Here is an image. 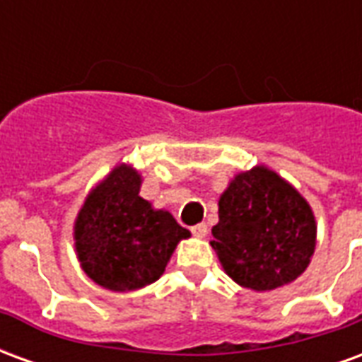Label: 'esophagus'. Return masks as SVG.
Masks as SVG:
<instances>
[{"instance_id": "34e87169", "label": "esophagus", "mask_w": 362, "mask_h": 362, "mask_svg": "<svg viewBox=\"0 0 362 362\" xmlns=\"http://www.w3.org/2000/svg\"><path fill=\"white\" fill-rule=\"evenodd\" d=\"M192 235L197 236V238H204V236L207 235V225H205V223L194 225V227H192Z\"/></svg>"}]
</instances>
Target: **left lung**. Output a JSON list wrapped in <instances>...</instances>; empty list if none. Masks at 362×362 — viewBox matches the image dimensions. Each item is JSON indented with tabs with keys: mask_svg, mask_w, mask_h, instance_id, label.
<instances>
[{
	"mask_svg": "<svg viewBox=\"0 0 362 362\" xmlns=\"http://www.w3.org/2000/svg\"><path fill=\"white\" fill-rule=\"evenodd\" d=\"M213 250L228 277L254 291L295 281L310 264L316 221L310 205L281 176L256 166L230 182L219 199Z\"/></svg>",
	"mask_w": 362,
	"mask_h": 362,
	"instance_id": "obj_1",
	"label": "left lung"
}]
</instances>
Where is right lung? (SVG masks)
I'll use <instances>...</instances> for the list:
<instances>
[{"mask_svg":"<svg viewBox=\"0 0 362 362\" xmlns=\"http://www.w3.org/2000/svg\"><path fill=\"white\" fill-rule=\"evenodd\" d=\"M141 178L119 165L85 199L75 221V250L100 287L134 291L157 281L176 244L188 238L168 211L139 196Z\"/></svg>","mask_w":362,"mask_h":362,"instance_id":"add662e5","label":"right lung"}]
</instances>
